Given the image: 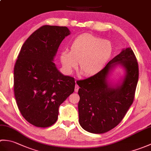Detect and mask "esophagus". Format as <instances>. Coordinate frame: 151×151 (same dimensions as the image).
<instances>
[{
  "label": "esophagus",
  "mask_w": 151,
  "mask_h": 151,
  "mask_svg": "<svg viewBox=\"0 0 151 151\" xmlns=\"http://www.w3.org/2000/svg\"><path fill=\"white\" fill-rule=\"evenodd\" d=\"M78 89H79V86H78L77 84H76V86H75V92H77V91H78Z\"/></svg>",
  "instance_id": "34e87169"
}]
</instances>
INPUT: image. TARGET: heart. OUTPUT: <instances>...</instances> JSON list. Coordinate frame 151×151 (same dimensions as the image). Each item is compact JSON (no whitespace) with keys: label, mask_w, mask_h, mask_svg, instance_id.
<instances>
[{"label":"heart","mask_w":151,"mask_h":151,"mask_svg":"<svg viewBox=\"0 0 151 151\" xmlns=\"http://www.w3.org/2000/svg\"><path fill=\"white\" fill-rule=\"evenodd\" d=\"M113 47L110 41L92 34H83L76 37L70 46V52L61 53L60 60L67 73L78 67L83 75L93 76L98 73L110 59Z\"/></svg>","instance_id":"b5f03b06"}]
</instances>
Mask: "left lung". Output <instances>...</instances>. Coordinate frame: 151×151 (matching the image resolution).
<instances>
[{
  "instance_id": "obj_1",
  "label": "left lung",
  "mask_w": 151,
  "mask_h": 151,
  "mask_svg": "<svg viewBox=\"0 0 151 151\" xmlns=\"http://www.w3.org/2000/svg\"><path fill=\"white\" fill-rule=\"evenodd\" d=\"M120 64L126 70L121 86L114 88L108 85L109 70ZM139 77L138 63L130 47L109 62L96 75L76 82L79 123L85 130L93 134L107 132L120 123L133 103Z\"/></svg>"
}]
</instances>
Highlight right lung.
<instances>
[{"mask_svg": "<svg viewBox=\"0 0 151 151\" xmlns=\"http://www.w3.org/2000/svg\"><path fill=\"white\" fill-rule=\"evenodd\" d=\"M66 27L44 26L22 45L14 66V89L21 115L34 126L46 128L56 122L60 104L75 91V78L64 76L53 62Z\"/></svg>", "mask_w": 151, "mask_h": 151, "instance_id": "obj_1", "label": "right lung"}]
</instances>
